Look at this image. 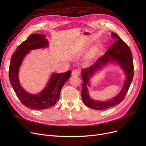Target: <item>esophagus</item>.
<instances>
[{
	"instance_id": "34e87169",
	"label": "esophagus",
	"mask_w": 146,
	"mask_h": 146,
	"mask_svg": "<svg viewBox=\"0 0 146 146\" xmlns=\"http://www.w3.org/2000/svg\"><path fill=\"white\" fill-rule=\"evenodd\" d=\"M72 75L73 76H79L80 74V71L78 69H74L72 71Z\"/></svg>"
}]
</instances>
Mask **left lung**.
<instances>
[{"label":"left lung","instance_id":"1","mask_svg":"<svg viewBox=\"0 0 146 146\" xmlns=\"http://www.w3.org/2000/svg\"><path fill=\"white\" fill-rule=\"evenodd\" d=\"M111 35L113 38H115L117 41L111 46L105 54L99 58L93 65L82 69L81 73L84 82L82 83V101L87 106L96 110H106L119 104L124 99L134 76L133 60L130 48L117 34L112 33ZM109 62L117 63L123 70L126 76L123 86L120 92L110 100L100 102L92 100L89 96L87 88L89 86L90 77L96 71Z\"/></svg>","mask_w":146,"mask_h":146}]
</instances>
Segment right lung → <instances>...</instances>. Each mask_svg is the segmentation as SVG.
<instances>
[{
  "mask_svg": "<svg viewBox=\"0 0 146 146\" xmlns=\"http://www.w3.org/2000/svg\"><path fill=\"white\" fill-rule=\"evenodd\" d=\"M48 46V41L45 35H30L27 40L18 46L11 60L9 76L11 85L22 104L33 110H42L54 105L58 100L61 88L72 73L70 70L64 73H52L47 85L38 94H30L22 88L19 80V69L23 60L31 50Z\"/></svg>",
  "mask_w": 146,
  "mask_h": 146,
  "instance_id": "add662e5",
  "label": "right lung"
}]
</instances>
